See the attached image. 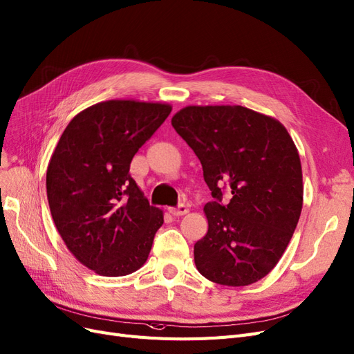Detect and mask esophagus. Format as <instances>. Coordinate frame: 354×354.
<instances>
[{"label":"esophagus","mask_w":354,"mask_h":354,"mask_svg":"<svg viewBox=\"0 0 354 354\" xmlns=\"http://www.w3.org/2000/svg\"><path fill=\"white\" fill-rule=\"evenodd\" d=\"M169 212L172 213L174 216H184V214H187L188 212H189V208H188V205H185V204H179L178 207H172V208H169Z\"/></svg>","instance_id":"34e87169"}]
</instances>
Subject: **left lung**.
<instances>
[{
	"mask_svg": "<svg viewBox=\"0 0 354 354\" xmlns=\"http://www.w3.org/2000/svg\"><path fill=\"white\" fill-rule=\"evenodd\" d=\"M172 125L197 154L213 195L204 207L208 232L194 245L197 270L234 287L266 277L302 212V166L292 137L277 120L243 106H187Z\"/></svg>",
	"mask_w": 354,
	"mask_h": 354,
	"instance_id": "1",
	"label": "left lung"
}]
</instances>
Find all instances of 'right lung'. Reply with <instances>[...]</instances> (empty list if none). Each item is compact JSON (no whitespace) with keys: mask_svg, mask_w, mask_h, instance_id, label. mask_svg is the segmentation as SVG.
<instances>
[{"mask_svg":"<svg viewBox=\"0 0 354 354\" xmlns=\"http://www.w3.org/2000/svg\"><path fill=\"white\" fill-rule=\"evenodd\" d=\"M170 111L165 103H96L73 118L50 157L52 218L70 252L100 276L137 271L163 225V212L149 204L129 165Z\"/></svg>","mask_w":354,"mask_h":354,"instance_id":"obj_1","label":"right lung"}]
</instances>
